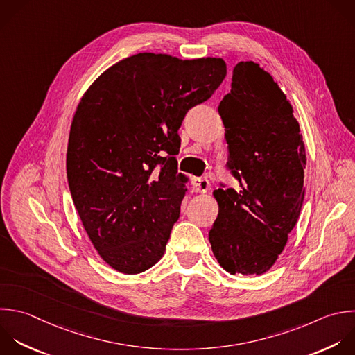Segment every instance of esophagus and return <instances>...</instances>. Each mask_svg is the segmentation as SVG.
<instances>
[{
	"label": "esophagus",
	"instance_id": "1",
	"mask_svg": "<svg viewBox=\"0 0 355 355\" xmlns=\"http://www.w3.org/2000/svg\"><path fill=\"white\" fill-rule=\"evenodd\" d=\"M193 190L196 193H205L209 189V182L207 178H193Z\"/></svg>",
	"mask_w": 355,
	"mask_h": 355
}]
</instances>
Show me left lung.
Masks as SVG:
<instances>
[{"label": "left lung", "instance_id": "left-lung-1", "mask_svg": "<svg viewBox=\"0 0 355 355\" xmlns=\"http://www.w3.org/2000/svg\"><path fill=\"white\" fill-rule=\"evenodd\" d=\"M218 112L226 164L240 189L214 191L219 212L209 243L232 275H262L283 251L304 201L305 147L293 107L273 78L252 61L233 69Z\"/></svg>", "mask_w": 355, "mask_h": 355}]
</instances>
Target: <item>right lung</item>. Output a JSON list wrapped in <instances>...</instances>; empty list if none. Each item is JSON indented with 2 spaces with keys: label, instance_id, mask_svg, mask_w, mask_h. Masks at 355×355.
Here are the masks:
<instances>
[{
  "label": "right lung",
  "instance_id": "right-lung-1",
  "mask_svg": "<svg viewBox=\"0 0 355 355\" xmlns=\"http://www.w3.org/2000/svg\"><path fill=\"white\" fill-rule=\"evenodd\" d=\"M226 76L222 58L140 53L108 68L75 112L67 153L73 204L100 257L126 275L164 255L187 178L179 128Z\"/></svg>",
  "mask_w": 355,
  "mask_h": 355
}]
</instances>
